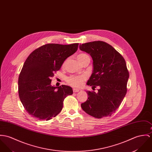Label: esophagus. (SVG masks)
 <instances>
[{
  "instance_id": "1",
  "label": "esophagus",
  "mask_w": 152,
  "mask_h": 152,
  "mask_svg": "<svg viewBox=\"0 0 152 152\" xmlns=\"http://www.w3.org/2000/svg\"><path fill=\"white\" fill-rule=\"evenodd\" d=\"M80 91V89H77V88H73V92H79Z\"/></svg>"
}]
</instances>
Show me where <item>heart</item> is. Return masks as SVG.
Listing matches in <instances>:
<instances>
[{
    "label": "heart",
    "mask_w": 152,
    "mask_h": 152,
    "mask_svg": "<svg viewBox=\"0 0 152 152\" xmlns=\"http://www.w3.org/2000/svg\"><path fill=\"white\" fill-rule=\"evenodd\" d=\"M88 57V56L85 53H81L77 56V58L81 62L84 58ZM86 79V77L85 75H71L67 78L66 81L67 83L72 86L80 87L83 85Z\"/></svg>",
    "instance_id": "obj_1"
}]
</instances>
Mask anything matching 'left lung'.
<instances>
[{
  "label": "left lung",
  "instance_id": "obj_1",
  "mask_svg": "<svg viewBox=\"0 0 152 152\" xmlns=\"http://www.w3.org/2000/svg\"><path fill=\"white\" fill-rule=\"evenodd\" d=\"M80 49L93 59L94 71L87 84L98 92L87 91L88 98L81 107L97 118L110 116L119 107L127 92L129 72L124 57L112 46L100 41L80 45Z\"/></svg>",
  "mask_w": 152,
  "mask_h": 152
}]
</instances>
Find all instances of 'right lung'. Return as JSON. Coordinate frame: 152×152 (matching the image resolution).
Here are the masks:
<instances>
[{"instance_id": "obj_1", "label": "right lung", "mask_w": 152, "mask_h": 152, "mask_svg": "<svg viewBox=\"0 0 152 152\" xmlns=\"http://www.w3.org/2000/svg\"><path fill=\"white\" fill-rule=\"evenodd\" d=\"M78 45L48 43L28 57L18 77V95L32 117L46 121L55 117L63 109L64 99L73 94L69 86H52L50 78L77 50Z\"/></svg>"}]
</instances>
